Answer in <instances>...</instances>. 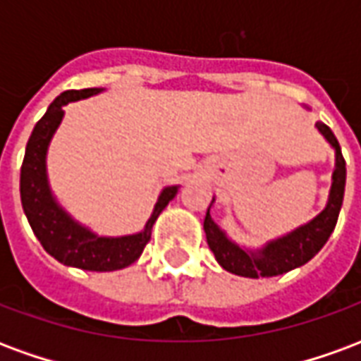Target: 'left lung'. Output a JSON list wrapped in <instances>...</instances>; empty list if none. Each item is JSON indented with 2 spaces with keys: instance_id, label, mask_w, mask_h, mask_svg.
Here are the masks:
<instances>
[{
  "instance_id": "8db88e82",
  "label": "left lung",
  "mask_w": 361,
  "mask_h": 361,
  "mask_svg": "<svg viewBox=\"0 0 361 361\" xmlns=\"http://www.w3.org/2000/svg\"><path fill=\"white\" fill-rule=\"evenodd\" d=\"M315 127L334 149L333 183H331L325 209L307 224L295 228L282 238L267 242L261 250H245L242 245L232 242L226 232L212 220L211 207H209L203 222L207 243L224 271L238 274V276H245V279L279 276V274H284V272L298 269L311 261L325 245L329 235L333 234L336 220H338V212H341L342 199H344L346 162L342 158L341 145L331 131V127H326L323 121H317ZM212 203H214V199H212Z\"/></svg>"
}]
</instances>
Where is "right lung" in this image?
Returning a JSON list of instances; mask_svg holds the SVG:
<instances>
[{
  "label": "right lung",
  "mask_w": 361,
  "mask_h": 361,
  "mask_svg": "<svg viewBox=\"0 0 361 361\" xmlns=\"http://www.w3.org/2000/svg\"><path fill=\"white\" fill-rule=\"evenodd\" d=\"M98 92H102V89L66 90L48 106L27 142L25 160L20 166V203L32 232L51 257L63 265L77 267L82 271L108 272L126 269L141 257L158 214L176 197L180 185H168L162 189L154 211L141 232L119 238L94 234L92 230L79 224L56 201L46 172V157L51 137L63 119V106Z\"/></svg>",
  "instance_id": "obj_1"
}]
</instances>
